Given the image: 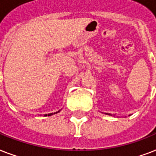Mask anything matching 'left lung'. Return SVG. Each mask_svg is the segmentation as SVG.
<instances>
[{
  "label": "left lung",
  "instance_id": "8db88e82",
  "mask_svg": "<svg viewBox=\"0 0 156 156\" xmlns=\"http://www.w3.org/2000/svg\"><path fill=\"white\" fill-rule=\"evenodd\" d=\"M108 115H110V114H108Z\"/></svg>",
  "mask_w": 156,
  "mask_h": 156
}]
</instances>
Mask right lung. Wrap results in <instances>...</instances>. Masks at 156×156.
<instances>
[{
  "label": "right lung",
  "instance_id": "obj_1",
  "mask_svg": "<svg viewBox=\"0 0 156 156\" xmlns=\"http://www.w3.org/2000/svg\"><path fill=\"white\" fill-rule=\"evenodd\" d=\"M52 114H53V113H48V115H47V114H45L44 116H51V115H52Z\"/></svg>",
  "mask_w": 156,
  "mask_h": 156
}]
</instances>
